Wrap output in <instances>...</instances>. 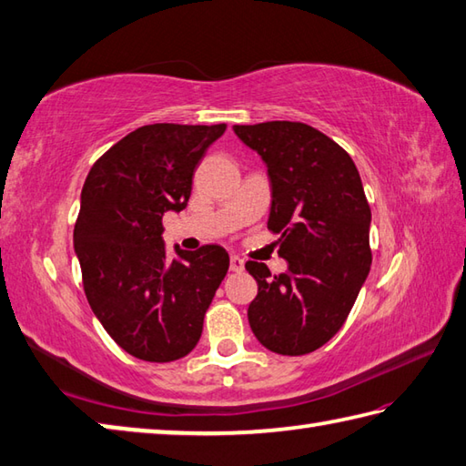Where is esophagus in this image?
Returning a JSON list of instances; mask_svg holds the SVG:
<instances>
[{"instance_id": "1", "label": "esophagus", "mask_w": 466, "mask_h": 466, "mask_svg": "<svg viewBox=\"0 0 466 466\" xmlns=\"http://www.w3.org/2000/svg\"><path fill=\"white\" fill-rule=\"evenodd\" d=\"M244 268V260L238 258V257H232L230 258V270L232 272H240Z\"/></svg>"}]
</instances>
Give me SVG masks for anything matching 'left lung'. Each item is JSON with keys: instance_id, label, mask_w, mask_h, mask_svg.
Listing matches in <instances>:
<instances>
[{"instance_id": "8db88e82", "label": "left lung", "mask_w": 466, "mask_h": 466, "mask_svg": "<svg viewBox=\"0 0 466 466\" xmlns=\"http://www.w3.org/2000/svg\"><path fill=\"white\" fill-rule=\"evenodd\" d=\"M268 167V230L289 270L270 277L264 262L246 270L258 282L248 307L252 333L280 355H305L341 329L371 267V209L350 153L311 125H234Z\"/></svg>"}]
</instances>
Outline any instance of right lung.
<instances>
[{"instance_id":"add662e5","label":"right lung","mask_w":466,"mask_h":466,"mask_svg":"<svg viewBox=\"0 0 466 466\" xmlns=\"http://www.w3.org/2000/svg\"><path fill=\"white\" fill-rule=\"evenodd\" d=\"M226 125L155 123L100 155L80 194L75 250L93 313L118 348L176 361L196 348L230 257L218 244L167 258L163 214L181 212L206 149Z\"/></svg>"}]
</instances>
